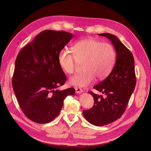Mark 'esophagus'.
<instances>
[{
	"label": "esophagus",
	"instance_id": "34e87169",
	"mask_svg": "<svg viewBox=\"0 0 151 151\" xmlns=\"http://www.w3.org/2000/svg\"><path fill=\"white\" fill-rule=\"evenodd\" d=\"M75 91H76V93H81L83 92V90L80 88L76 87L75 88Z\"/></svg>",
	"mask_w": 151,
	"mask_h": 151
}]
</instances>
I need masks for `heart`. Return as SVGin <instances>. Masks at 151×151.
Segmentation results:
<instances>
[{"label": "heart", "instance_id": "heart-1", "mask_svg": "<svg viewBox=\"0 0 151 151\" xmlns=\"http://www.w3.org/2000/svg\"><path fill=\"white\" fill-rule=\"evenodd\" d=\"M73 53L61 50L58 54V63L68 74L75 73L79 64H83L82 73L70 78V85L86 87L93 83L97 78L105 79L111 72L116 58L113 46L94 39H85L76 42L72 47Z\"/></svg>", "mask_w": 151, "mask_h": 151}]
</instances>
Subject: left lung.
<instances>
[{
  "instance_id": "left-lung-1",
  "label": "left lung",
  "mask_w": 151,
  "mask_h": 151,
  "mask_svg": "<svg viewBox=\"0 0 151 151\" xmlns=\"http://www.w3.org/2000/svg\"><path fill=\"white\" fill-rule=\"evenodd\" d=\"M99 36L109 39L116 54L115 66L106 79L93 87L102 95L89 92L93 96L94 104L83 111V115L90 123L103 126L121 117L125 112L136 87L134 60L130 51L115 35L101 33Z\"/></svg>"
}]
</instances>
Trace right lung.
<instances>
[{
	"label": "right lung",
	"mask_w": 151,
	"mask_h": 151,
	"mask_svg": "<svg viewBox=\"0 0 151 151\" xmlns=\"http://www.w3.org/2000/svg\"><path fill=\"white\" fill-rule=\"evenodd\" d=\"M72 33L47 30L20 51L15 60L12 84L18 103L31 121L45 124L59 115L63 101L75 90L58 88L66 81L58 57L73 38Z\"/></svg>",
	"instance_id": "1"
}]
</instances>
